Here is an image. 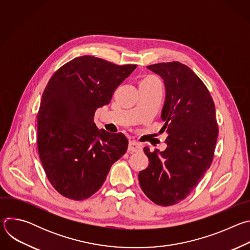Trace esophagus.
<instances>
[{
  "label": "esophagus",
  "mask_w": 250,
  "mask_h": 250,
  "mask_svg": "<svg viewBox=\"0 0 250 250\" xmlns=\"http://www.w3.org/2000/svg\"><path fill=\"white\" fill-rule=\"evenodd\" d=\"M141 149H142V146L139 142H137L135 140L129 141L128 148H127L128 152H138V151H141Z\"/></svg>",
  "instance_id": "obj_1"
}]
</instances>
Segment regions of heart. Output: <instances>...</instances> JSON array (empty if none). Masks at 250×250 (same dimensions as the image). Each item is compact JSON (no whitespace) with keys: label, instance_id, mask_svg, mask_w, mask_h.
<instances>
[{"label":"heart","instance_id":"obj_1","mask_svg":"<svg viewBox=\"0 0 250 250\" xmlns=\"http://www.w3.org/2000/svg\"><path fill=\"white\" fill-rule=\"evenodd\" d=\"M146 79H156L154 76H147Z\"/></svg>","mask_w":250,"mask_h":250}]
</instances>
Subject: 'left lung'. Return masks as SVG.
I'll return each mask as SVG.
<instances>
[{
	"instance_id": "1",
	"label": "left lung",
	"mask_w": 250,
	"mask_h": 250,
	"mask_svg": "<svg viewBox=\"0 0 250 250\" xmlns=\"http://www.w3.org/2000/svg\"><path fill=\"white\" fill-rule=\"evenodd\" d=\"M147 68L164 81L161 119L168 136L164 151L145 147L149 164L138 180L153 203L167 207L186 199L209 168L219 127L212 98L188 66L173 61Z\"/></svg>"
}]
</instances>
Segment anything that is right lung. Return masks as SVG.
Wrapping results in <instances>:
<instances>
[{"instance_id":"add662e5","label":"right lung","mask_w":250,"mask_h":250,"mask_svg":"<svg viewBox=\"0 0 250 250\" xmlns=\"http://www.w3.org/2000/svg\"><path fill=\"white\" fill-rule=\"evenodd\" d=\"M135 68L85 55L50 78L38 115V148L49 182L62 196L76 201L91 197L125 153L126 136L98 129L94 115Z\"/></svg>"}]
</instances>
